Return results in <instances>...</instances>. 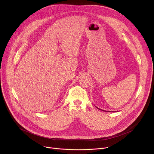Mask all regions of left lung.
I'll list each match as a JSON object with an SVG mask.
<instances>
[{
    "instance_id": "8db88e82",
    "label": "left lung",
    "mask_w": 154,
    "mask_h": 154,
    "mask_svg": "<svg viewBox=\"0 0 154 154\" xmlns=\"http://www.w3.org/2000/svg\"><path fill=\"white\" fill-rule=\"evenodd\" d=\"M96 107H97V106H96ZM98 108V109H100V108ZM100 110H102V111H104V110H103V109H100ZM105 112H106V111H105Z\"/></svg>"
}]
</instances>
